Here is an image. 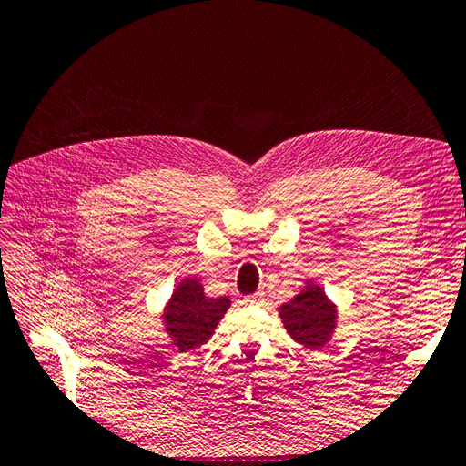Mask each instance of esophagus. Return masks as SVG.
Masks as SVG:
<instances>
[{
	"instance_id": "obj_1",
	"label": "esophagus",
	"mask_w": 466,
	"mask_h": 466,
	"mask_svg": "<svg viewBox=\"0 0 466 466\" xmlns=\"http://www.w3.org/2000/svg\"><path fill=\"white\" fill-rule=\"evenodd\" d=\"M248 304H254V306H262L264 304V292H256L252 294L248 300H246Z\"/></svg>"
}]
</instances>
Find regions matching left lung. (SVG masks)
Listing matches in <instances>:
<instances>
[{"label":"left lung","instance_id":"obj_1","mask_svg":"<svg viewBox=\"0 0 466 466\" xmlns=\"http://www.w3.org/2000/svg\"><path fill=\"white\" fill-rule=\"evenodd\" d=\"M280 319L296 342L316 350L330 340L336 324V306L319 284L306 282L300 294L280 306Z\"/></svg>","mask_w":466,"mask_h":466}]
</instances>
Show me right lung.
Listing matches in <instances>:
<instances>
[{
	"instance_id": "1",
	"label": "right lung",
	"mask_w": 466,
	"mask_h": 466,
	"mask_svg": "<svg viewBox=\"0 0 466 466\" xmlns=\"http://www.w3.org/2000/svg\"><path fill=\"white\" fill-rule=\"evenodd\" d=\"M228 309L230 299H208L200 282L186 279L177 284L164 309L166 332L170 334L177 350H192L208 342Z\"/></svg>"
}]
</instances>
